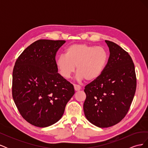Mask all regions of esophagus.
Instances as JSON below:
<instances>
[{"mask_svg": "<svg viewBox=\"0 0 148 148\" xmlns=\"http://www.w3.org/2000/svg\"><path fill=\"white\" fill-rule=\"evenodd\" d=\"M74 86V88H75V90L76 91H79L80 89H81V86H79V85H77V84H74L73 85Z\"/></svg>", "mask_w": 148, "mask_h": 148, "instance_id": "34e87169", "label": "esophagus"}]
</instances>
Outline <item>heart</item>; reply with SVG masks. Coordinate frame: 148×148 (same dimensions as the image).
<instances>
[{
    "instance_id": "b5f03b06",
    "label": "heart",
    "mask_w": 148,
    "mask_h": 148,
    "mask_svg": "<svg viewBox=\"0 0 148 148\" xmlns=\"http://www.w3.org/2000/svg\"><path fill=\"white\" fill-rule=\"evenodd\" d=\"M108 53L102 47L87 44H73L66 48L65 56H60L56 61L59 73L69 79L77 68V78L94 81L99 78L108 61Z\"/></svg>"
}]
</instances>
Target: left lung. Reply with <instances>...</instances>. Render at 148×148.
Masks as SVG:
<instances>
[{"instance_id": "8db88e82", "label": "left lung", "mask_w": 148, "mask_h": 148, "mask_svg": "<svg viewBox=\"0 0 148 148\" xmlns=\"http://www.w3.org/2000/svg\"><path fill=\"white\" fill-rule=\"evenodd\" d=\"M110 56L102 75L86 85L83 104L85 117L92 124L107 128L120 122L127 115L135 96V65L128 53L106 40Z\"/></svg>"}]
</instances>
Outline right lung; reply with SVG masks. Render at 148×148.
Listing matches in <instances>:
<instances>
[{
  "instance_id": "obj_1",
  "label": "right lung",
  "mask_w": 148,
  "mask_h": 148,
  "mask_svg": "<svg viewBox=\"0 0 148 148\" xmlns=\"http://www.w3.org/2000/svg\"><path fill=\"white\" fill-rule=\"evenodd\" d=\"M65 41L40 39L18 58L13 70L12 96L23 118L34 126L57 122L75 94L73 86L58 73L56 55Z\"/></svg>"
}]
</instances>
